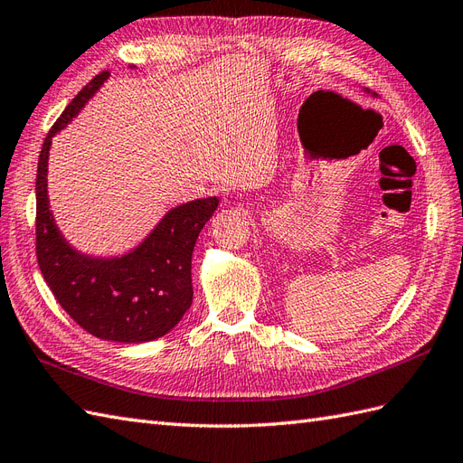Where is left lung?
<instances>
[{
  "label": "left lung",
  "mask_w": 463,
  "mask_h": 463,
  "mask_svg": "<svg viewBox=\"0 0 463 463\" xmlns=\"http://www.w3.org/2000/svg\"><path fill=\"white\" fill-rule=\"evenodd\" d=\"M365 91H367V93H370V90H365ZM373 96H375V93H373Z\"/></svg>",
  "instance_id": "8db88e82"
}]
</instances>
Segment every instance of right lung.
<instances>
[{"label":"right lung","mask_w":463,"mask_h":463,"mask_svg":"<svg viewBox=\"0 0 463 463\" xmlns=\"http://www.w3.org/2000/svg\"><path fill=\"white\" fill-rule=\"evenodd\" d=\"M109 72L98 74L46 135L37 168V260L46 286L74 321L101 340L140 345L182 321L194 299L192 254L219 199H195L170 209L133 250L99 258L78 252L58 231L46 192L52 137L96 96Z\"/></svg>","instance_id":"right-lung-1"}]
</instances>
